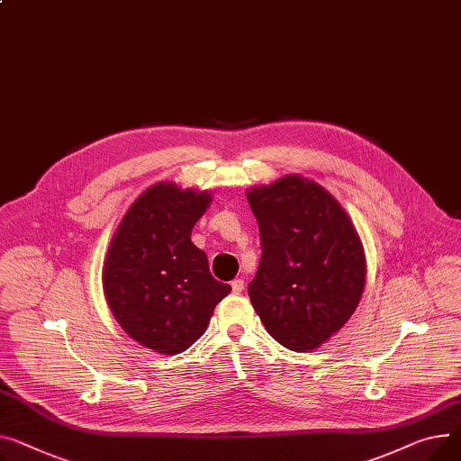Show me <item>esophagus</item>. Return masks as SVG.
Masks as SVG:
<instances>
[{
  "label": "esophagus",
  "mask_w": 461,
  "mask_h": 461,
  "mask_svg": "<svg viewBox=\"0 0 461 461\" xmlns=\"http://www.w3.org/2000/svg\"><path fill=\"white\" fill-rule=\"evenodd\" d=\"M242 289H244V282H242V280H240V278H235V280H233V282H231V291H233V293H237V294H239V293H240V291H242Z\"/></svg>",
  "instance_id": "obj_1"
}]
</instances>
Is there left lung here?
Masks as SVG:
<instances>
[{"instance_id":"8db88e82","label":"left lung","mask_w":461,"mask_h":461,"mask_svg":"<svg viewBox=\"0 0 461 461\" xmlns=\"http://www.w3.org/2000/svg\"><path fill=\"white\" fill-rule=\"evenodd\" d=\"M259 226L261 261L249 285L267 331L310 352L339 331L363 294L366 263L347 214L317 181L289 174L247 191Z\"/></svg>"}]
</instances>
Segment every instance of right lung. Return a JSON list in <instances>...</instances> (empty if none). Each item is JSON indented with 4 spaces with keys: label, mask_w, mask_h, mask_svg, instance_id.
I'll use <instances>...</instances> for the list:
<instances>
[{
    "label": "right lung",
    "mask_w": 461,
    "mask_h": 461,
    "mask_svg": "<svg viewBox=\"0 0 461 461\" xmlns=\"http://www.w3.org/2000/svg\"><path fill=\"white\" fill-rule=\"evenodd\" d=\"M209 191L172 181L148 187L120 221L104 261V294L133 341L174 356L196 343L231 287L211 276L191 233L207 211Z\"/></svg>",
    "instance_id": "add662e5"
}]
</instances>
